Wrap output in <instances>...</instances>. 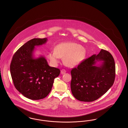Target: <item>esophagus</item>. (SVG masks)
I'll use <instances>...</instances> for the list:
<instances>
[{
    "mask_svg": "<svg viewBox=\"0 0 128 128\" xmlns=\"http://www.w3.org/2000/svg\"><path fill=\"white\" fill-rule=\"evenodd\" d=\"M66 72V70H64V69H62V70H61V73L62 74H65Z\"/></svg>",
    "mask_w": 128,
    "mask_h": 128,
    "instance_id": "34e87169",
    "label": "esophagus"
}]
</instances>
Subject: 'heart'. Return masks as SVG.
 I'll list each match as a JSON object with an SVG mask.
<instances>
[{"mask_svg":"<svg viewBox=\"0 0 128 128\" xmlns=\"http://www.w3.org/2000/svg\"><path fill=\"white\" fill-rule=\"evenodd\" d=\"M86 55L84 48L78 44L65 42L58 44L54 51H51L48 57L51 62L56 65L60 58H63V62L68 67H73L79 65L84 60Z\"/></svg>","mask_w":128,"mask_h":128,"instance_id":"1","label":"heart"}]
</instances>
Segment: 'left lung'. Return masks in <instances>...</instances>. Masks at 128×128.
I'll return each mask as SVG.
<instances>
[{
  "label": "left lung",
  "instance_id": "1",
  "mask_svg": "<svg viewBox=\"0 0 128 128\" xmlns=\"http://www.w3.org/2000/svg\"><path fill=\"white\" fill-rule=\"evenodd\" d=\"M98 62L100 64L96 65ZM115 63L109 52L101 49L71 70L72 94L80 101L92 102L104 94L115 79Z\"/></svg>",
  "mask_w": 128,
  "mask_h": 128
}]
</instances>
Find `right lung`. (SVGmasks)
<instances>
[{"instance_id": "1", "label": "right lung", "mask_w": 128, "mask_h": 128, "mask_svg": "<svg viewBox=\"0 0 128 128\" xmlns=\"http://www.w3.org/2000/svg\"><path fill=\"white\" fill-rule=\"evenodd\" d=\"M48 39L34 38L24 44L12 57L10 71L16 89L31 100L46 98L51 91L60 69L50 67L45 58H34L36 46L46 43Z\"/></svg>"}]
</instances>
